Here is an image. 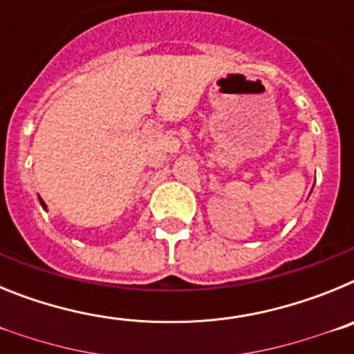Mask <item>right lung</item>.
Instances as JSON below:
<instances>
[{
    "label": "right lung",
    "mask_w": 354,
    "mask_h": 354,
    "mask_svg": "<svg viewBox=\"0 0 354 354\" xmlns=\"http://www.w3.org/2000/svg\"><path fill=\"white\" fill-rule=\"evenodd\" d=\"M39 200H40V205H42V207H44V209H48V205L44 204V200H42V198H40V196H39Z\"/></svg>",
    "instance_id": "right-lung-1"
}]
</instances>
